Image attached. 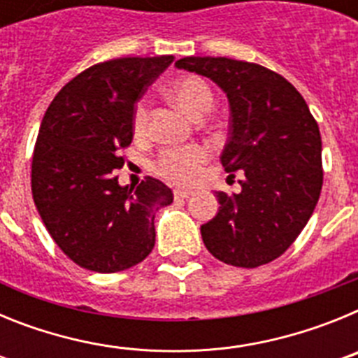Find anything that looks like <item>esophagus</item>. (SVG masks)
<instances>
[{
	"label": "esophagus",
	"mask_w": 358,
	"mask_h": 358,
	"mask_svg": "<svg viewBox=\"0 0 358 358\" xmlns=\"http://www.w3.org/2000/svg\"><path fill=\"white\" fill-rule=\"evenodd\" d=\"M192 192H189V189H173V197L176 199H188V197H192Z\"/></svg>",
	"instance_id": "esophagus-1"
}]
</instances>
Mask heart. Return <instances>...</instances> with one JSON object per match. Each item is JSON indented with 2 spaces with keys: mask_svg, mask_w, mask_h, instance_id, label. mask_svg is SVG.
<instances>
[{
  "mask_svg": "<svg viewBox=\"0 0 358 358\" xmlns=\"http://www.w3.org/2000/svg\"><path fill=\"white\" fill-rule=\"evenodd\" d=\"M169 96L186 115L199 118L204 116L213 106V93L210 85L199 77L177 78L169 87ZM147 125V109L138 106L134 113V129L141 132ZM208 148L202 145L164 148L157 157L156 169L164 179L176 185H192L197 181L202 164L208 161Z\"/></svg>",
  "mask_w": 358,
  "mask_h": 358,
  "instance_id": "b5f03b06",
  "label": "heart"
}]
</instances>
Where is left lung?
Here are the masks:
<instances>
[{
	"instance_id": "obj_1",
	"label": "left lung",
	"mask_w": 358,
	"mask_h": 358,
	"mask_svg": "<svg viewBox=\"0 0 358 358\" xmlns=\"http://www.w3.org/2000/svg\"><path fill=\"white\" fill-rule=\"evenodd\" d=\"M177 69L197 73L229 102L222 166L240 172V194L218 192V213L202 224V242L220 262L255 268L292 245L321 195V134L305 98L289 80L252 62L185 57Z\"/></svg>"
}]
</instances>
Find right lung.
Instances as JSON below:
<instances>
[{"label": "right lung", "instance_id": "obj_1", "mask_svg": "<svg viewBox=\"0 0 358 358\" xmlns=\"http://www.w3.org/2000/svg\"><path fill=\"white\" fill-rule=\"evenodd\" d=\"M173 55L123 57L69 80L50 103L31 161V194L69 260L94 273L134 267L156 243L154 218L172 189L147 177L122 186L120 148L134 136V106Z\"/></svg>", "mask_w": 358, "mask_h": 358}]
</instances>
